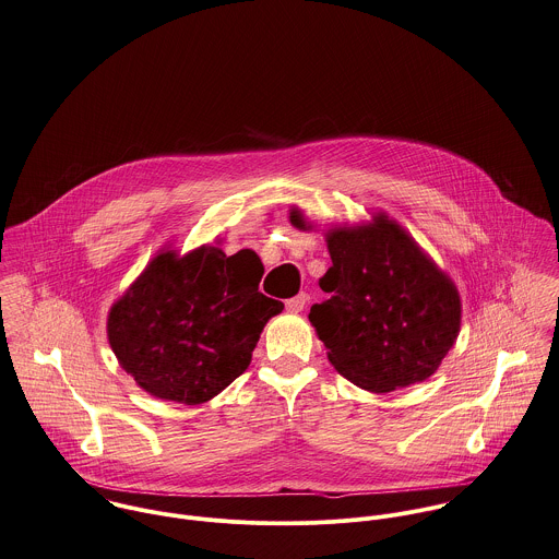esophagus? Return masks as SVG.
<instances>
[{
    "instance_id": "34e87169",
    "label": "esophagus",
    "mask_w": 559,
    "mask_h": 559,
    "mask_svg": "<svg viewBox=\"0 0 559 559\" xmlns=\"http://www.w3.org/2000/svg\"><path fill=\"white\" fill-rule=\"evenodd\" d=\"M307 300H309L307 294H298V296L289 298V300L285 302V307H287L289 313H300V311L307 307Z\"/></svg>"
}]
</instances>
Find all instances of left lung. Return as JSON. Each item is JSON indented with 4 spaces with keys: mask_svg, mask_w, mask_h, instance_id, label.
<instances>
[{
    "mask_svg": "<svg viewBox=\"0 0 559 559\" xmlns=\"http://www.w3.org/2000/svg\"><path fill=\"white\" fill-rule=\"evenodd\" d=\"M289 223L311 228L289 210ZM333 259L320 287L329 300L309 320L336 371L371 393L428 380L453 347L462 302L457 287L415 237L386 214L326 230Z\"/></svg>",
    "mask_w": 559,
    "mask_h": 559,
    "instance_id": "left-lung-1",
    "label": "left lung"
}]
</instances>
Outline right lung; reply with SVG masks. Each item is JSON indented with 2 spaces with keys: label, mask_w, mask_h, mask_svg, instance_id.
<instances>
[{
  "label": "right lung",
  "mask_w": 559,
  "mask_h": 559,
  "mask_svg": "<svg viewBox=\"0 0 559 559\" xmlns=\"http://www.w3.org/2000/svg\"><path fill=\"white\" fill-rule=\"evenodd\" d=\"M261 276L248 248L159 250L108 313L118 365L153 397L210 402L248 369L263 326L283 311L259 292Z\"/></svg>",
  "instance_id": "add662e5"
}]
</instances>
